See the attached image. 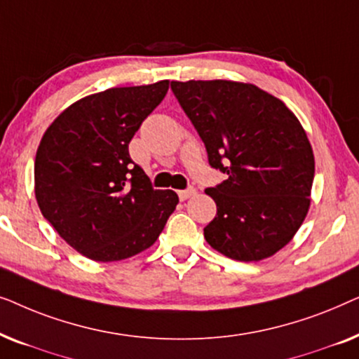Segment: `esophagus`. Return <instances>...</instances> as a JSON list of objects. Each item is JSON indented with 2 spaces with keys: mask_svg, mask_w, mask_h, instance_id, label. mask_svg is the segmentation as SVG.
<instances>
[{
  "mask_svg": "<svg viewBox=\"0 0 359 359\" xmlns=\"http://www.w3.org/2000/svg\"><path fill=\"white\" fill-rule=\"evenodd\" d=\"M194 194H196V189H194V188H191V189H184V191H178V196H180V199H181V201H186V199L193 198Z\"/></svg>",
  "mask_w": 359,
  "mask_h": 359,
  "instance_id": "esophagus-1",
  "label": "esophagus"
}]
</instances>
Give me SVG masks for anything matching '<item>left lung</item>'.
<instances>
[{
    "instance_id": "left-lung-1",
    "label": "left lung",
    "mask_w": 359,
    "mask_h": 359,
    "mask_svg": "<svg viewBox=\"0 0 359 359\" xmlns=\"http://www.w3.org/2000/svg\"><path fill=\"white\" fill-rule=\"evenodd\" d=\"M171 90L227 180L205 194L217 215L204 229L215 252L259 262L286 247L311 208L312 145L296 114L252 83L171 81Z\"/></svg>"
}]
</instances>
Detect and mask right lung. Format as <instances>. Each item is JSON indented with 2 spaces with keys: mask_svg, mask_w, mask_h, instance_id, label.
I'll use <instances>...</instances> for the list:
<instances>
[{
  "mask_svg": "<svg viewBox=\"0 0 359 359\" xmlns=\"http://www.w3.org/2000/svg\"><path fill=\"white\" fill-rule=\"evenodd\" d=\"M168 80L109 88L73 102L43 132L34 193L43 217L83 257L119 262L150 248L180 203L154 189L129 144Z\"/></svg>",
  "mask_w": 359,
  "mask_h": 359,
  "instance_id": "1",
  "label": "right lung"
}]
</instances>
